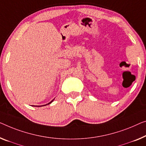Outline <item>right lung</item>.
<instances>
[{
    "mask_svg": "<svg viewBox=\"0 0 146 146\" xmlns=\"http://www.w3.org/2000/svg\"><path fill=\"white\" fill-rule=\"evenodd\" d=\"M54 100H52L50 102H49V103L48 104H51L52 102L54 101ZM46 105H47V104H46V105H44V106H46ZM36 106V107H40V106Z\"/></svg>",
    "mask_w": 146,
    "mask_h": 146,
    "instance_id": "obj_1",
    "label": "right lung"
}]
</instances>
